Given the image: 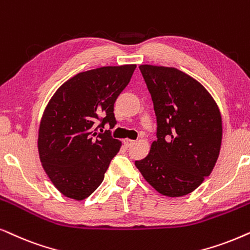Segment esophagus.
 I'll use <instances>...</instances> for the list:
<instances>
[{"label": "esophagus", "mask_w": 250, "mask_h": 250, "mask_svg": "<svg viewBox=\"0 0 250 250\" xmlns=\"http://www.w3.org/2000/svg\"><path fill=\"white\" fill-rule=\"evenodd\" d=\"M135 141H132V139H129V138H125L123 139V144H125L127 147H130V146L134 144Z\"/></svg>", "instance_id": "esophagus-1"}]
</instances>
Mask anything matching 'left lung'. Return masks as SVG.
<instances>
[{
	"instance_id": "1",
	"label": "left lung",
	"mask_w": 250,
	"mask_h": 250,
	"mask_svg": "<svg viewBox=\"0 0 250 250\" xmlns=\"http://www.w3.org/2000/svg\"><path fill=\"white\" fill-rule=\"evenodd\" d=\"M156 115V139L135 161L145 181L162 195L183 197L210 175L222 144V116L207 89L174 67L139 66Z\"/></svg>"
}]
</instances>
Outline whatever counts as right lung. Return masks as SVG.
I'll list each match as a JSON object with an SVG mask.
<instances>
[{"mask_svg": "<svg viewBox=\"0 0 250 250\" xmlns=\"http://www.w3.org/2000/svg\"><path fill=\"white\" fill-rule=\"evenodd\" d=\"M136 65L104 66L81 72L58 88L43 112L38 148L43 169L62 194L81 201L102 184L121 142L109 130L115 125L114 103L130 82Z\"/></svg>", "mask_w": 250, "mask_h": 250, "instance_id": "1", "label": "right lung"}]
</instances>
